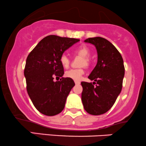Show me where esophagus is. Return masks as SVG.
<instances>
[{
    "label": "esophagus",
    "mask_w": 146,
    "mask_h": 146,
    "mask_svg": "<svg viewBox=\"0 0 146 146\" xmlns=\"http://www.w3.org/2000/svg\"><path fill=\"white\" fill-rule=\"evenodd\" d=\"M75 84H76V85H79V84H80V82H77V81H75Z\"/></svg>",
    "instance_id": "1"
}]
</instances>
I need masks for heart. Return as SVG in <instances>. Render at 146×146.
<instances>
[{
  "mask_svg": "<svg viewBox=\"0 0 146 146\" xmlns=\"http://www.w3.org/2000/svg\"><path fill=\"white\" fill-rule=\"evenodd\" d=\"M73 52L78 55L83 57V60H82V66L88 67L90 65L91 60H90V55H91V51L89 48L86 46H81L76 48L73 50ZM60 62L64 68H67L70 66V60L69 57L66 54H62L60 58ZM84 74V70L83 69H72L68 70L65 72V76L67 77L70 78L74 81H80L82 79V76Z\"/></svg>",
  "mask_w": 146,
  "mask_h": 146,
  "instance_id": "b5f03b06",
  "label": "heart"
}]
</instances>
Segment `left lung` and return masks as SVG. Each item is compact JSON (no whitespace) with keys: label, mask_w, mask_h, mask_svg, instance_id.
<instances>
[{"label":"left lung","mask_w":146,"mask_h":146,"mask_svg":"<svg viewBox=\"0 0 146 146\" xmlns=\"http://www.w3.org/2000/svg\"><path fill=\"white\" fill-rule=\"evenodd\" d=\"M84 41L95 46L98 62L88 76V79L94 81L93 84L81 83L83 87L82 103L88 113L100 115L112 108L121 93L124 76V61L117 49L106 38L94 37Z\"/></svg>","instance_id":"8db88e82"}]
</instances>
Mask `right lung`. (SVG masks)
<instances>
[{
  "instance_id": "add662e5",
  "label": "right lung",
  "mask_w": 146,
  "mask_h": 146,
  "mask_svg": "<svg viewBox=\"0 0 146 146\" xmlns=\"http://www.w3.org/2000/svg\"><path fill=\"white\" fill-rule=\"evenodd\" d=\"M79 39L50 35L42 39L29 54L25 68L27 91L40 113L54 116L64 109L67 98L75 85L73 79L62 77L60 62L63 52ZM54 77H62L54 82Z\"/></svg>"
}]
</instances>
